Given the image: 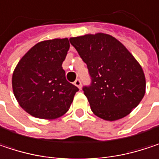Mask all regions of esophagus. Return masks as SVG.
Listing matches in <instances>:
<instances>
[{"mask_svg": "<svg viewBox=\"0 0 159 159\" xmlns=\"http://www.w3.org/2000/svg\"><path fill=\"white\" fill-rule=\"evenodd\" d=\"M75 85H76L79 89H81V87H82V82H81V80L80 79H76L75 81Z\"/></svg>", "mask_w": 159, "mask_h": 159, "instance_id": "1", "label": "esophagus"}]
</instances>
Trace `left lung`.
<instances>
[{
	"label": "left lung",
	"instance_id": "obj_1",
	"mask_svg": "<svg viewBox=\"0 0 159 159\" xmlns=\"http://www.w3.org/2000/svg\"><path fill=\"white\" fill-rule=\"evenodd\" d=\"M91 78L83 87L91 111L106 120L127 116L143 99L145 78L134 57L119 40L98 33L71 38Z\"/></svg>",
	"mask_w": 159,
	"mask_h": 159
}]
</instances>
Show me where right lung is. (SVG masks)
Returning <instances> with one entry per match:
<instances>
[{"instance_id":"1","label":"right lung","mask_w":159,"mask_h":159,"mask_svg":"<svg viewBox=\"0 0 159 159\" xmlns=\"http://www.w3.org/2000/svg\"><path fill=\"white\" fill-rule=\"evenodd\" d=\"M70 48L68 39L36 44L20 60L13 74V90L19 105L30 115L52 120L70 109L77 86L62 69Z\"/></svg>"}]
</instances>
